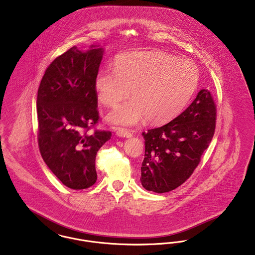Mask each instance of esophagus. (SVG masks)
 <instances>
[{
	"mask_svg": "<svg viewBox=\"0 0 255 255\" xmlns=\"http://www.w3.org/2000/svg\"><path fill=\"white\" fill-rule=\"evenodd\" d=\"M116 135L118 136H121V137H131L132 136V134L126 130H118L116 132Z\"/></svg>",
	"mask_w": 255,
	"mask_h": 255,
	"instance_id": "esophagus-1",
	"label": "esophagus"
}]
</instances>
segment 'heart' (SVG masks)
Returning <instances> with one entry per match:
<instances>
[{"mask_svg": "<svg viewBox=\"0 0 255 255\" xmlns=\"http://www.w3.org/2000/svg\"><path fill=\"white\" fill-rule=\"evenodd\" d=\"M198 85L195 63L160 51L120 55L116 65H106L95 77L100 102L115 108L130 94L133 99L108 116L114 125L131 126L145 117L151 123L174 118L194 95Z\"/></svg>", "mask_w": 255, "mask_h": 255, "instance_id": "obj_1", "label": "heart"}]
</instances>
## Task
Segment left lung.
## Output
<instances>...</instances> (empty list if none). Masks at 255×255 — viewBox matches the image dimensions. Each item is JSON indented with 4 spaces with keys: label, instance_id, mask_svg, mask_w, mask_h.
Wrapping results in <instances>:
<instances>
[{
    "label": "left lung",
    "instance_id": "left-lung-1",
    "mask_svg": "<svg viewBox=\"0 0 255 255\" xmlns=\"http://www.w3.org/2000/svg\"><path fill=\"white\" fill-rule=\"evenodd\" d=\"M217 108L208 90H201L177 118L142 132L145 152L142 187L158 194L181 186L200 163L216 128Z\"/></svg>",
    "mask_w": 255,
    "mask_h": 255
}]
</instances>
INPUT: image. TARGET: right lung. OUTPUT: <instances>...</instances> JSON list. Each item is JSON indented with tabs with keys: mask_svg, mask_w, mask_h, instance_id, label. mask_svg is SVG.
Returning <instances> with one entry per match:
<instances>
[{
	"mask_svg": "<svg viewBox=\"0 0 255 255\" xmlns=\"http://www.w3.org/2000/svg\"><path fill=\"white\" fill-rule=\"evenodd\" d=\"M103 49L76 46L51 62L37 91V140L51 171L66 187L83 190L97 180L95 158L112 136L90 130L99 121L94 81Z\"/></svg>",
	"mask_w": 255,
	"mask_h": 255,
	"instance_id": "1",
	"label": "right lung"
}]
</instances>
